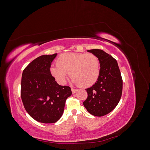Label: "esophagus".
Instances as JSON below:
<instances>
[{
    "label": "esophagus",
    "mask_w": 150,
    "mask_h": 150,
    "mask_svg": "<svg viewBox=\"0 0 150 150\" xmlns=\"http://www.w3.org/2000/svg\"><path fill=\"white\" fill-rule=\"evenodd\" d=\"M71 91H72V94H74V93H76L77 92V91H78V89H74V88H71Z\"/></svg>",
    "instance_id": "esophagus-1"
}]
</instances>
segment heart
Listing matches in <instances>:
<instances>
[{"mask_svg": "<svg viewBox=\"0 0 150 150\" xmlns=\"http://www.w3.org/2000/svg\"><path fill=\"white\" fill-rule=\"evenodd\" d=\"M57 66H51L50 71L59 83L64 84L67 73L73 83L88 88L98 81L100 74V62L93 53L67 52L56 59Z\"/></svg>", "mask_w": 150, "mask_h": 150, "instance_id": "heart-1", "label": "heart"}]
</instances>
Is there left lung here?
Instances as JSON below:
<instances>
[{"instance_id": "8db88e82", "label": "left lung", "mask_w": 150, "mask_h": 150, "mask_svg": "<svg viewBox=\"0 0 150 150\" xmlns=\"http://www.w3.org/2000/svg\"><path fill=\"white\" fill-rule=\"evenodd\" d=\"M96 55L100 62V74L93 86L86 89L88 98L83 102L87 111L93 116H103L112 111L122 94V79L115 58L101 49L88 50Z\"/></svg>"}]
</instances>
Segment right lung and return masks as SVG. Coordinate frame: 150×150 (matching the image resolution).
<instances>
[{
    "instance_id": "obj_1",
    "label": "right lung",
    "mask_w": 150,
    "mask_h": 150,
    "mask_svg": "<svg viewBox=\"0 0 150 150\" xmlns=\"http://www.w3.org/2000/svg\"><path fill=\"white\" fill-rule=\"evenodd\" d=\"M57 56H40L23 71L21 96L28 114L42 123H54L61 118L67 98L72 94L71 88L57 83L50 67Z\"/></svg>"
}]
</instances>
